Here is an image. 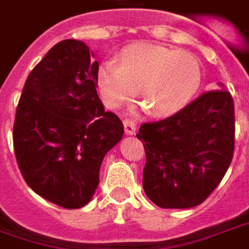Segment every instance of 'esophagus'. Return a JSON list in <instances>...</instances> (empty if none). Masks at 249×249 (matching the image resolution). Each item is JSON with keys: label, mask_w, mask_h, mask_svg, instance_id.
<instances>
[{"label": "esophagus", "mask_w": 249, "mask_h": 249, "mask_svg": "<svg viewBox=\"0 0 249 249\" xmlns=\"http://www.w3.org/2000/svg\"><path fill=\"white\" fill-rule=\"evenodd\" d=\"M123 124H124V129L126 135H135L136 133V123L133 120L125 119L123 121Z\"/></svg>", "instance_id": "1"}]
</instances>
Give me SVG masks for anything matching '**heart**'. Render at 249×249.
Wrapping results in <instances>:
<instances>
[{"instance_id": "b5f03b06", "label": "heart", "mask_w": 249, "mask_h": 249, "mask_svg": "<svg viewBox=\"0 0 249 249\" xmlns=\"http://www.w3.org/2000/svg\"><path fill=\"white\" fill-rule=\"evenodd\" d=\"M198 59L186 51L140 43L125 47L117 60H107L98 71L105 104L119 107L139 90L154 116H170L189 104L201 85Z\"/></svg>"}]
</instances>
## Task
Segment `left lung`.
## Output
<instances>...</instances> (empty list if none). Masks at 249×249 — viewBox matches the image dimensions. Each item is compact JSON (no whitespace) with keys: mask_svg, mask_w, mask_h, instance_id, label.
I'll list each match as a JSON object with an SVG mask.
<instances>
[{"mask_svg":"<svg viewBox=\"0 0 249 249\" xmlns=\"http://www.w3.org/2000/svg\"><path fill=\"white\" fill-rule=\"evenodd\" d=\"M136 136L147 156V197L164 209L197 206L218 186L233 158L232 95L225 89L206 91L173 116L142 124Z\"/></svg>","mask_w":249,"mask_h":249,"instance_id":"left-lung-1","label":"left lung"}]
</instances>
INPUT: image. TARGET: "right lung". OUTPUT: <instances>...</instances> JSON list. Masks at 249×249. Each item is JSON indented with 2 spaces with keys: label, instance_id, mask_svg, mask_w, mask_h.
I'll return each instance as SVG.
<instances>
[{
  "label": "right lung",
  "instance_id": "right-lung-1",
  "mask_svg": "<svg viewBox=\"0 0 249 249\" xmlns=\"http://www.w3.org/2000/svg\"><path fill=\"white\" fill-rule=\"evenodd\" d=\"M79 40L59 41L28 75L16 110L13 147L32 190L64 209L90 202L105 155L124 126L97 94L98 62Z\"/></svg>",
  "mask_w": 249,
  "mask_h": 249
}]
</instances>
